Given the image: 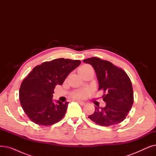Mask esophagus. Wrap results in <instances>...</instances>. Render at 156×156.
I'll list each match as a JSON object with an SVG mask.
<instances>
[{"label":"esophagus","instance_id":"obj_1","mask_svg":"<svg viewBox=\"0 0 156 156\" xmlns=\"http://www.w3.org/2000/svg\"><path fill=\"white\" fill-rule=\"evenodd\" d=\"M76 102H78L81 105H85V103L84 102H81V101H77Z\"/></svg>","mask_w":156,"mask_h":156}]
</instances>
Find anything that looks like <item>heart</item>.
Segmentation results:
<instances>
[{"label": "heart", "mask_w": 156, "mask_h": 156, "mask_svg": "<svg viewBox=\"0 0 156 156\" xmlns=\"http://www.w3.org/2000/svg\"><path fill=\"white\" fill-rule=\"evenodd\" d=\"M92 68L90 66V65L88 64H84L82 66H81L79 69V72L80 73V75H83L85 73L87 72L88 71L92 69ZM90 90H77L73 92L71 94L72 97H73L74 99H85V98L89 94Z\"/></svg>", "instance_id": "obj_1"}]
</instances>
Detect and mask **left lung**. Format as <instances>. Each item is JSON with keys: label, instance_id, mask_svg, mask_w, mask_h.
I'll return each instance as SVG.
<instances>
[{"label": "left lung", "instance_id": "left-lung-1", "mask_svg": "<svg viewBox=\"0 0 156 156\" xmlns=\"http://www.w3.org/2000/svg\"><path fill=\"white\" fill-rule=\"evenodd\" d=\"M94 67L98 81L99 90L104 91V108L95 107V112L88 118L96 124L109 126L120 123L128 115L133 103L132 82L126 73L112 62L98 57L83 60Z\"/></svg>", "mask_w": 156, "mask_h": 156}]
</instances>
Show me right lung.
Segmentation results:
<instances>
[{"label": "right lung", "instance_id": "obj_1", "mask_svg": "<svg viewBox=\"0 0 156 156\" xmlns=\"http://www.w3.org/2000/svg\"><path fill=\"white\" fill-rule=\"evenodd\" d=\"M80 60L59 58L37 66L21 83L19 97L24 112L37 125L50 126L64 116L68 102H53L55 85H62Z\"/></svg>", "mask_w": 156, "mask_h": 156}]
</instances>
